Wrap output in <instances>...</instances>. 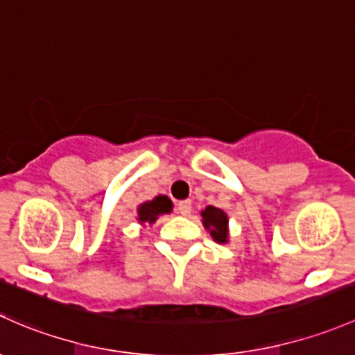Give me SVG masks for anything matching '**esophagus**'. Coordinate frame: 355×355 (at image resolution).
<instances>
[{"label":"esophagus","instance_id":"34e87169","mask_svg":"<svg viewBox=\"0 0 355 355\" xmlns=\"http://www.w3.org/2000/svg\"><path fill=\"white\" fill-rule=\"evenodd\" d=\"M178 211L181 215H189V211H191V202H189V200H182V202H179Z\"/></svg>","mask_w":355,"mask_h":355}]
</instances>
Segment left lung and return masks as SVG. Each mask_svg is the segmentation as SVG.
Here are the masks:
<instances>
[{
    "label": "left lung",
    "instance_id": "1",
    "mask_svg": "<svg viewBox=\"0 0 355 355\" xmlns=\"http://www.w3.org/2000/svg\"><path fill=\"white\" fill-rule=\"evenodd\" d=\"M202 218H203L205 229L210 232V236L214 237V241H217V243H220V244L227 243L229 218H227V214H225L224 210L208 205V207L202 211Z\"/></svg>",
    "mask_w": 355,
    "mask_h": 355
}]
</instances>
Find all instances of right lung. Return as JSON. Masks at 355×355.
Wrapping results in <instances>:
<instances>
[{"instance_id":"add662e5","label":"right lung","mask_w":355,"mask_h":355,"mask_svg":"<svg viewBox=\"0 0 355 355\" xmlns=\"http://www.w3.org/2000/svg\"><path fill=\"white\" fill-rule=\"evenodd\" d=\"M173 210V202L166 195H159L150 202H145L138 207V222L140 224H153L160 215L169 214Z\"/></svg>"}]
</instances>
